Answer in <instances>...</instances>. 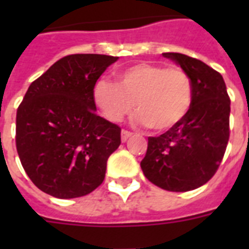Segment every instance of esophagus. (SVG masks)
Wrapping results in <instances>:
<instances>
[{
	"instance_id": "obj_1",
	"label": "esophagus",
	"mask_w": 249,
	"mask_h": 249,
	"mask_svg": "<svg viewBox=\"0 0 249 249\" xmlns=\"http://www.w3.org/2000/svg\"><path fill=\"white\" fill-rule=\"evenodd\" d=\"M130 136H132V133L128 132V130H124V129L121 130V141H123V142H125Z\"/></svg>"
}]
</instances>
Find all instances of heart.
I'll use <instances>...</instances> for the list:
<instances>
[{
	"label": "heart",
	"instance_id": "heart-1",
	"mask_svg": "<svg viewBox=\"0 0 249 249\" xmlns=\"http://www.w3.org/2000/svg\"><path fill=\"white\" fill-rule=\"evenodd\" d=\"M119 84L102 79L95 84L94 99L107 119L120 123L134 109L140 120L154 130L178 124L193 105V80L181 67L141 63L117 73Z\"/></svg>",
	"mask_w": 249,
	"mask_h": 249
}]
</instances>
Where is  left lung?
I'll return each mask as SVG.
<instances>
[{
  "instance_id": "8db88e82",
  "label": "left lung",
  "mask_w": 249,
  "mask_h": 249,
  "mask_svg": "<svg viewBox=\"0 0 249 249\" xmlns=\"http://www.w3.org/2000/svg\"><path fill=\"white\" fill-rule=\"evenodd\" d=\"M193 80L189 113L159 137H148L141 161L144 177L168 191H190L218 169L230 137V98L220 72L179 53H163Z\"/></svg>"
}]
</instances>
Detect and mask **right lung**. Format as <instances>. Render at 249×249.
<instances>
[{"label": "right lung", "mask_w": 249, "mask_h": 249, "mask_svg": "<svg viewBox=\"0 0 249 249\" xmlns=\"http://www.w3.org/2000/svg\"><path fill=\"white\" fill-rule=\"evenodd\" d=\"M117 56L72 54L29 85L17 111L15 143L31 181L59 199L101 185L121 128L97 115L94 86Z\"/></svg>", "instance_id": "add662e5"}]
</instances>
